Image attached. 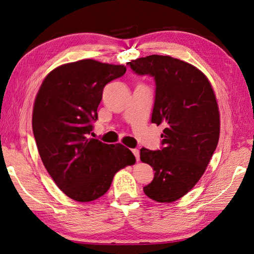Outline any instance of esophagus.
<instances>
[{
    "label": "esophagus",
    "mask_w": 254,
    "mask_h": 254,
    "mask_svg": "<svg viewBox=\"0 0 254 254\" xmlns=\"http://www.w3.org/2000/svg\"><path fill=\"white\" fill-rule=\"evenodd\" d=\"M132 153H133L134 156H135L136 160H138V158H139V150L136 149V148H133V149H132Z\"/></svg>",
    "instance_id": "1"
}]
</instances>
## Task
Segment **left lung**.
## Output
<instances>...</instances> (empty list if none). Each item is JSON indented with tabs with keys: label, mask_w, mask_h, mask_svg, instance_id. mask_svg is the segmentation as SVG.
Returning <instances> with one entry per match:
<instances>
[{
	"label": "left lung",
	"mask_w": 254,
	"mask_h": 254,
	"mask_svg": "<svg viewBox=\"0 0 254 254\" xmlns=\"http://www.w3.org/2000/svg\"><path fill=\"white\" fill-rule=\"evenodd\" d=\"M133 73L155 80L152 121L163 126V146L141 149V160L153 167L144 193L171 203L201 179L219 139V111L207 77L195 66L169 56H148L127 63Z\"/></svg>",
	"instance_id": "8db88e82"
}]
</instances>
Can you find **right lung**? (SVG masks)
Masks as SVG:
<instances>
[{"label": "right lung", "instance_id": "right-lung-1", "mask_svg": "<svg viewBox=\"0 0 254 254\" xmlns=\"http://www.w3.org/2000/svg\"><path fill=\"white\" fill-rule=\"evenodd\" d=\"M126 71L90 59L67 63L47 75L36 96L32 131L38 152L59 189L75 201L99 198L119 170L135 163L122 144L89 137L104 87Z\"/></svg>", "mask_w": 254, "mask_h": 254}]
</instances>
